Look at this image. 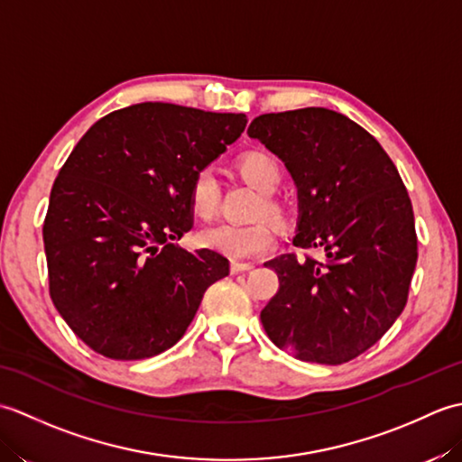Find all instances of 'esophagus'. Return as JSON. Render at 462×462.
Wrapping results in <instances>:
<instances>
[{
	"mask_svg": "<svg viewBox=\"0 0 462 462\" xmlns=\"http://www.w3.org/2000/svg\"><path fill=\"white\" fill-rule=\"evenodd\" d=\"M232 273H242V272H250L254 270V263H248V262H232L230 266Z\"/></svg>",
	"mask_w": 462,
	"mask_h": 462,
	"instance_id": "34e87169",
	"label": "esophagus"
}]
</instances>
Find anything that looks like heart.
Listing matches in <instances>:
<instances>
[{
	"label": "heart",
	"mask_w": 462,
	"mask_h": 462,
	"mask_svg": "<svg viewBox=\"0 0 462 462\" xmlns=\"http://www.w3.org/2000/svg\"><path fill=\"white\" fill-rule=\"evenodd\" d=\"M238 172L258 190L266 192L258 206V214H268L280 220L283 216V206L273 199V192L282 182V166L266 152H246L238 162ZM222 199V186L218 176L210 166H202L194 172L189 186V206L194 216L202 220H210L218 212ZM200 246L212 252L224 254L230 260H252L266 254L276 244V230L266 220L254 224H216L208 226L199 234Z\"/></svg>",
	"instance_id": "heart-1"
}]
</instances>
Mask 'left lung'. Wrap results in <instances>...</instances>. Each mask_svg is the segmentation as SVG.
<instances>
[{
    "instance_id": "8db88e82",
    "label": "left lung",
    "mask_w": 462,
    "mask_h": 462,
    "mask_svg": "<svg viewBox=\"0 0 462 462\" xmlns=\"http://www.w3.org/2000/svg\"><path fill=\"white\" fill-rule=\"evenodd\" d=\"M248 134L283 161L298 186L293 246L326 252L323 262L282 254L266 263L280 290L262 310V326L296 359H356L407 303L417 232L405 184L363 126L323 106L260 115Z\"/></svg>"
}]
</instances>
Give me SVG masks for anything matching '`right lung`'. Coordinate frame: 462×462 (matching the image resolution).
Listing matches in <instances>:
<instances>
[{
	"label": "right lung",
	"mask_w": 462,
	"mask_h": 462,
	"mask_svg": "<svg viewBox=\"0 0 462 462\" xmlns=\"http://www.w3.org/2000/svg\"><path fill=\"white\" fill-rule=\"evenodd\" d=\"M244 113L139 103L97 121L53 182L43 222L49 296L109 359L172 347L204 291L228 276L212 250L172 244L192 228L189 186L246 129Z\"/></svg>",
	"instance_id": "add662e5"
}]
</instances>
